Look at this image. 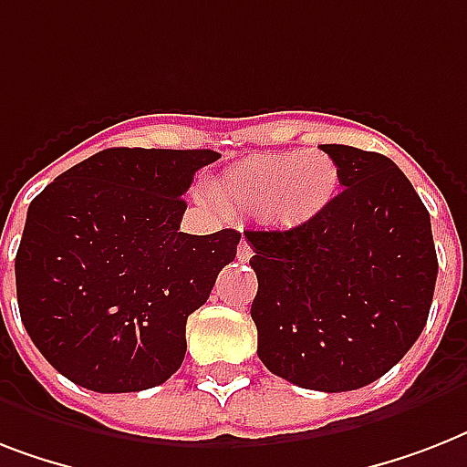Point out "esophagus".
<instances>
[{
    "instance_id": "esophagus-1",
    "label": "esophagus",
    "mask_w": 467,
    "mask_h": 467,
    "mask_svg": "<svg viewBox=\"0 0 467 467\" xmlns=\"http://www.w3.org/2000/svg\"><path fill=\"white\" fill-rule=\"evenodd\" d=\"M252 247H249V242L247 240H240V244H237V256H240L242 262H249L252 259Z\"/></svg>"
}]
</instances>
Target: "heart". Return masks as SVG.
Returning <instances> with one entry per match:
<instances>
[{
  "label": "heart",
  "mask_w": 467,
  "mask_h": 467,
  "mask_svg": "<svg viewBox=\"0 0 467 467\" xmlns=\"http://www.w3.org/2000/svg\"><path fill=\"white\" fill-rule=\"evenodd\" d=\"M339 191V167L327 152L254 155L230 167L208 189L220 211L262 213L276 227L319 218Z\"/></svg>",
  "instance_id": "heart-1"
}]
</instances>
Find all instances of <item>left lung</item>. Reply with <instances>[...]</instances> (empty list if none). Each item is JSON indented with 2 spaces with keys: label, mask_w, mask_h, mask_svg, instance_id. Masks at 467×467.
Listing matches in <instances>:
<instances>
[{
  "label": "left lung",
  "mask_w": 467,
  "mask_h": 467,
  "mask_svg": "<svg viewBox=\"0 0 467 467\" xmlns=\"http://www.w3.org/2000/svg\"><path fill=\"white\" fill-rule=\"evenodd\" d=\"M341 193L291 230H247L259 291L256 354L307 390L347 392L385 376L420 339L434 298L429 211L378 152L322 145Z\"/></svg>",
  "instance_id": "obj_1"
}]
</instances>
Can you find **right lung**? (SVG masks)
Listing matches in <instances>:
<instances>
[{
	"label": "right lung",
	"instance_id": "obj_1",
	"mask_svg": "<svg viewBox=\"0 0 467 467\" xmlns=\"http://www.w3.org/2000/svg\"><path fill=\"white\" fill-rule=\"evenodd\" d=\"M213 150L111 148L33 198L16 252L26 332L57 373L94 392L164 383L186 319L240 244L237 230L179 233L183 193Z\"/></svg>",
	"mask_w": 467,
	"mask_h": 467
}]
</instances>
